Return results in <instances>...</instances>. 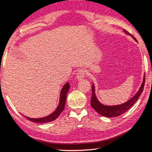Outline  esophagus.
I'll return each mask as SVG.
<instances>
[{"instance_id": "34e87169", "label": "esophagus", "mask_w": 152, "mask_h": 152, "mask_svg": "<svg viewBox=\"0 0 152 152\" xmlns=\"http://www.w3.org/2000/svg\"><path fill=\"white\" fill-rule=\"evenodd\" d=\"M85 74H86V72L85 70L83 69L79 70L78 73H77V79L78 80L83 79L85 77Z\"/></svg>"}]
</instances>
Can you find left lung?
I'll list each match as a JSON object with an SVG mask.
<instances>
[{
  "label": "left lung",
  "instance_id": "obj_1",
  "mask_svg": "<svg viewBox=\"0 0 152 152\" xmlns=\"http://www.w3.org/2000/svg\"><path fill=\"white\" fill-rule=\"evenodd\" d=\"M127 35L131 36L133 39H134L136 41V39L134 37H133L131 33L126 31L125 30H123ZM144 83H145V75L144 76L143 82H142V85L140 87V89L136 93V94L133 96L132 98L130 99L129 100L126 102L125 103L120 104V105H116V106H106V105H104L100 103L95 94V86L94 83H92V97L91 100V104L92 108L97 111V112L100 114V115L107 117H114L119 116L121 114L125 113L126 111L129 110L131 108L136 102L137 101L138 99L140 97L142 92H143L144 86Z\"/></svg>",
  "mask_w": 152,
  "mask_h": 152
}]
</instances>
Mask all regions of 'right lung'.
I'll list each match as a JSON object with an SVG mask.
<instances>
[{"instance_id": "1", "label": "right lung", "mask_w": 152, "mask_h": 152, "mask_svg": "<svg viewBox=\"0 0 152 152\" xmlns=\"http://www.w3.org/2000/svg\"><path fill=\"white\" fill-rule=\"evenodd\" d=\"M70 88V85L69 83H66L61 88L60 92V101H59V104L56 109L52 112L50 115L46 116L45 117H41V118H30V117L24 116L26 119L30 120L31 121L37 123H46L48 122H51L52 121L55 120L57 117L60 115V113L62 112L65 107V104H66V98H67V93L69 91Z\"/></svg>"}]
</instances>
